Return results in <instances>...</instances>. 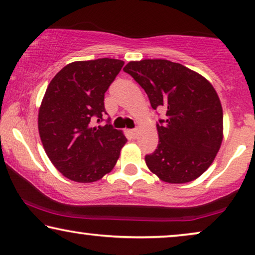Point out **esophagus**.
<instances>
[{
    "mask_svg": "<svg viewBox=\"0 0 255 255\" xmlns=\"http://www.w3.org/2000/svg\"><path fill=\"white\" fill-rule=\"evenodd\" d=\"M128 132H130L131 135H133V137H137L138 128H131V130H128Z\"/></svg>",
    "mask_w": 255,
    "mask_h": 255,
    "instance_id": "1",
    "label": "esophagus"
}]
</instances>
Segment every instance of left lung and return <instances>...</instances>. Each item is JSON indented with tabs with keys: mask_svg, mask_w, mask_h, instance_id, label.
I'll return each instance as SVG.
<instances>
[{
	"mask_svg": "<svg viewBox=\"0 0 255 255\" xmlns=\"http://www.w3.org/2000/svg\"><path fill=\"white\" fill-rule=\"evenodd\" d=\"M124 72L137 81L154 110L158 147L145 156L160 180L187 183L209 168L223 140V109L210 82L183 65L163 59L130 61Z\"/></svg>",
	"mask_w": 255,
	"mask_h": 255,
	"instance_id": "1",
	"label": "left lung"
}]
</instances>
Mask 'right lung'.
Listing matches in <instances>:
<instances>
[{
  "label": "right lung",
  "mask_w": 255,
  "mask_h": 255,
  "mask_svg": "<svg viewBox=\"0 0 255 255\" xmlns=\"http://www.w3.org/2000/svg\"><path fill=\"white\" fill-rule=\"evenodd\" d=\"M124 61L102 58L68 64L52 79L38 115V130L48 159L67 179L88 183L102 179L116 165L128 141L113 128L104 94Z\"/></svg>",
  "instance_id": "1"
}]
</instances>
